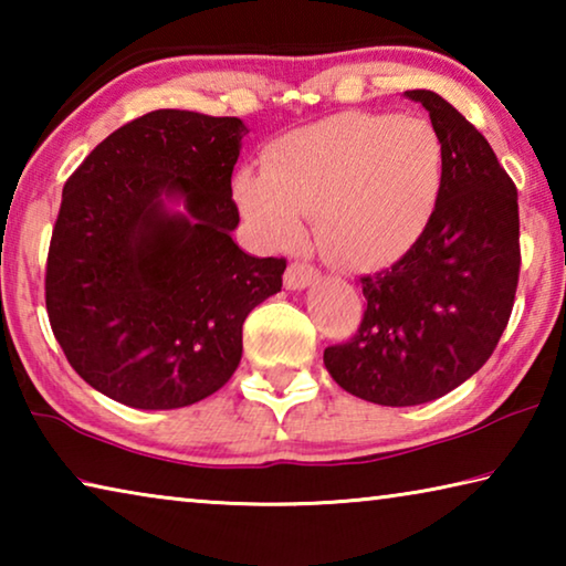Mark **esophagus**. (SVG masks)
Listing matches in <instances>:
<instances>
[{
	"label": "esophagus",
	"mask_w": 566,
	"mask_h": 566,
	"mask_svg": "<svg viewBox=\"0 0 566 566\" xmlns=\"http://www.w3.org/2000/svg\"><path fill=\"white\" fill-rule=\"evenodd\" d=\"M317 280H319V270H317V266L306 264V262H292L284 272L286 290H304V286H310L312 282H317Z\"/></svg>",
	"instance_id": "34e87169"
}]
</instances>
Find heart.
Masks as SVG:
<instances>
[{
  "label": "heart",
  "instance_id": "b5f03b06",
  "mask_svg": "<svg viewBox=\"0 0 566 566\" xmlns=\"http://www.w3.org/2000/svg\"><path fill=\"white\" fill-rule=\"evenodd\" d=\"M442 179L444 145L427 119L347 112L284 137L264 169L239 175L237 197L272 242H296L314 214L322 254L369 270L417 242Z\"/></svg>",
  "mask_w": 566,
  "mask_h": 566
}]
</instances>
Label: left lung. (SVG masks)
Masks as SVG:
<instances>
[{
    "mask_svg": "<svg viewBox=\"0 0 566 566\" xmlns=\"http://www.w3.org/2000/svg\"><path fill=\"white\" fill-rule=\"evenodd\" d=\"M444 145L434 214L389 270L359 276L367 310L324 367L349 395L415 407L457 389L492 357L520 282L516 187L474 124L429 90L407 92Z\"/></svg>",
    "mask_w": 566,
    "mask_h": 566,
    "instance_id": "obj_1",
    "label": "left lung"
}]
</instances>
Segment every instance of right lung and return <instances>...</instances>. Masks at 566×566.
<instances>
[{"label":"right lung","instance_id":"obj_1","mask_svg":"<svg viewBox=\"0 0 566 566\" xmlns=\"http://www.w3.org/2000/svg\"><path fill=\"white\" fill-rule=\"evenodd\" d=\"M242 119L157 109L112 132L66 179L46 254V314L90 387L134 409L214 395L242 324L282 290L284 256L234 244ZM186 199L169 216L164 199Z\"/></svg>","mask_w":566,"mask_h":566}]
</instances>
